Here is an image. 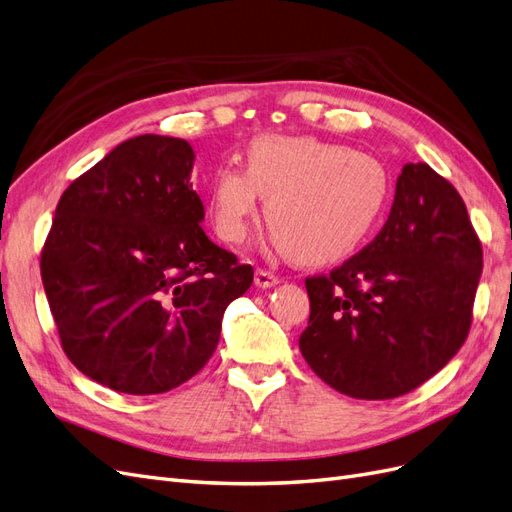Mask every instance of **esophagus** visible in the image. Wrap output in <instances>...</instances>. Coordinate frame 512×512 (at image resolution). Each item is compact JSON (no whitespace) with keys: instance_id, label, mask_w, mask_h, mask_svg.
<instances>
[{"instance_id":"1","label":"esophagus","mask_w":512,"mask_h":512,"mask_svg":"<svg viewBox=\"0 0 512 512\" xmlns=\"http://www.w3.org/2000/svg\"><path fill=\"white\" fill-rule=\"evenodd\" d=\"M254 284H256L258 288H273V286L280 284V277L273 275L271 271L256 269V273H254Z\"/></svg>"}]
</instances>
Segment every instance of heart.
Returning a JSON list of instances; mask_svg holds the SVG:
<instances>
[{
    "label": "heart",
    "mask_w": 512,
    "mask_h": 512,
    "mask_svg": "<svg viewBox=\"0 0 512 512\" xmlns=\"http://www.w3.org/2000/svg\"><path fill=\"white\" fill-rule=\"evenodd\" d=\"M243 166L245 173L230 164L213 173L207 209L218 237H247L260 194L280 250L305 265L359 250L391 196L376 158L316 136H258L245 147Z\"/></svg>",
    "instance_id": "heart-1"
}]
</instances>
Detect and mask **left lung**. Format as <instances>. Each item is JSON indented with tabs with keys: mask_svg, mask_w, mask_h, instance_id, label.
I'll use <instances>...</instances> for the list:
<instances>
[{
	"mask_svg": "<svg viewBox=\"0 0 512 512\" xmlns=\"http://www.w3.org/2000/svg\"><path fill=\"white\" fill-rule=\"evenodd\" d=\"M480 271L483 247L459 192L429 164H406L378 237L305 280L303 359L344 395H406L466 342Z\"/></svg>",
	"mask_w": 512,
	"mask_h": 512,
	"instance_id": "obj_1",
	"label": "left lung"
}]
</instances>
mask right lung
I'll return each mask as SVG.
<instances>
[{
	"instance_id": "right-lung-1",
	"label": "right lung",
	"mask_w": 512,
	"mask_h": 512,
	"mask_svg": "<svg viewBox=\"0 0 512 512\" xmlns=\"http://www.w3.org/2000/svg\"><path fill=\"white\" fill-rule=\"evenodd\" d=\"M194 149L141 134L70 183L40 271L61 348L87 378L158 395L207 365L252 265L215 245L192 190Z\"/></svg>"
}]
</instances>
